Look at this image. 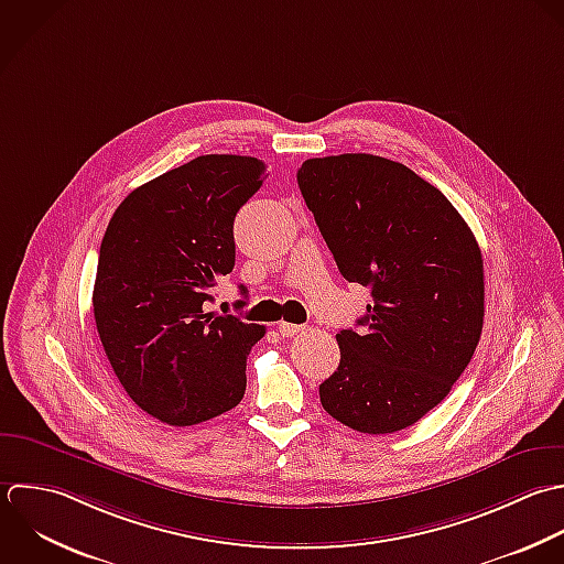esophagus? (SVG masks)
Instances as JSON below:
<instances>
[{"label": "esophagus", "instance_id": "obj_1", "mask_svg": "<svg viewBox=\"0 0 564 564\" xmlns=\"http://www.w3.org/2000/svg\"><path fill=\"white\" fill-rule=\"evenodd\" d=\"M276 329H279V334H281L283 338H292V336L301 334L305 327H303V325H294V323H285V321H281Z\"/></svg>", "mask_w": 564, "mask_h": 564}]
</instances>
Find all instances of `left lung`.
Segmentation results:
<instances>
[{
	"label": "left lung",
	"mask_w": 564,
	"mask_h": 564,
	"mask_svg": "<svg viewBox=\"0 0 564 564\" xmlns=\"http://www.w3.org/2000/svg\"><path fill=\"white\" fill-rule=\"evenodd\" d=\"M296 180L340 274L373 296L365 329L336 334L340 365L321 404L360 433L409 429L451 393L479 345V243L448 197L400 162L312 158Z\"/></svg>",
	"instance_id": "obj_1"
}]
</instances>
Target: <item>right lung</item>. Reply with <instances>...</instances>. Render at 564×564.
<instances>
[{
	"label": "right lung",
	"instance_id": "right-lung-1",
	"mask_svg": "<svg viewBox=\"0 0 564 564\" xmlns=\"http://www.w3.org/2000/svg\"><path fill=\"white\" fill-rule=\"evenodd\" d=\"M263 180L257 158L199 155L131 191L105 230L96 329L127 395L169 426L213 420L243 398L246 358L265 327L204 303L235 268L232 221Z\"/></svg>",
	"mask_w": 564,
	"mask_h": 564
}]
</instances>
